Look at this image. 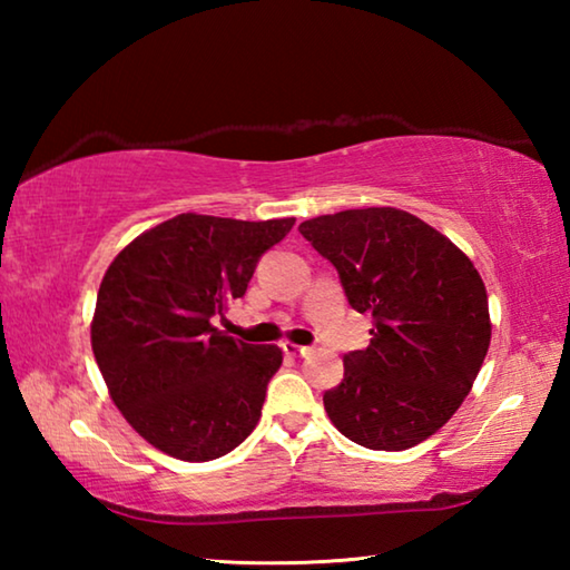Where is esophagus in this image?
I'll return each instance as SVG.
<instances>
[{"label":"esophagus","mask_w":570,"mask_h":570,"mask_svg":"<svg viewBox=\"0 0 570 570\" xmlns=\"http://www.w3.org/2000/svg\"><path fill=\"white\" fill-rule=\"evenodd\" d=\"M282 350L288 356H306V354H312V346H302V344H294V342H284Z\"/></svg>","instance_id":"34e87169"}]
</instances>
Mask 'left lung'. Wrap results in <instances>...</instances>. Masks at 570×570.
Returning a JSON list of instances; mask_svg holds the SVG:
<instances>
[{
    "instance_id": "left-lung-1",
    "label": "left lung",
    "mask_w": 570,
    "mask_h": 570,
    "mask_svg": "<svg viewBox=\"0 0 570 570\" xmlns=\"http://www.w3.org/2000/svg\"><path fill=\"white\" fill-rule=\"evenodd\" d=\"M302 236L340 272L352 308L372 314L366 350L344 356L324 410L344 438L407 450L458 412L490 346L485 284L448 236L400 208L304 220Z\"/></svg>"
}]
</instances>
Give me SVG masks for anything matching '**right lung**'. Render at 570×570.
Here are the masks:
<instances>
[{
	"mask_svg": "<svg viewBox=\"0 0 570 570\" xmlns=\"http://www.w3.org/2000/svg\"><path fill=\"white\" fill-rule=\"evenodd\" d=\"M292 226L180 214L112 258L90 324L92 354L115 407L153 448L206 462L254 432L282 350L234 340L214 320L246 294L258 258Z\"/></svg>",
	"mask_w": 570,
	"mask_h": 570,
	"instance_id": "right-lung-1",
	"label": "right lung"
}]
</instances>
